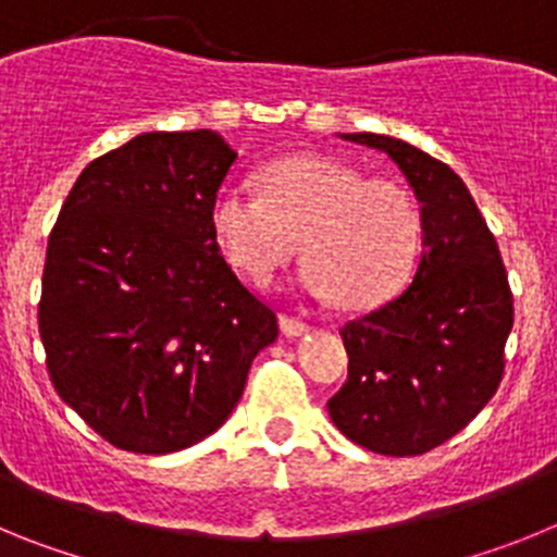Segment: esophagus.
Instances as JSON below:
<instances>
[{"mask_svg": "<svg viewBox=\"0 0 557 557\" xmlns=\"http://www.w3.org/2000/svg\"><path fill=\"white\" fill-rule=\"evenodd\" d=\"M278 323H282V332L287 334V337H301L304 332H309V323L301 321V318H293V314H282Z\"/></svg>", "mask_w": 557, "mask_h": 557, "instance_id": "esophagus-1", "label": "esophagus"}]
</instances>
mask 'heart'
Here are the masks:
<instances>
[{
	"instance_id": "heart-1",
	"label": "heart",
	"mask_w": 557,
	"mask_h": 557,
	"mask_svg": "<svg viewBox=\"0 0 557 557\" xmlns=\"http://www.w3.org/2000/svg\"><path fill=\"white\" fill-rule=\"evenodd\" d=\"M259 189L225 184L209 206L211 239L250 282L270 284L301 248L304 287L339 307H379L407 284L421 250V211L407 186L298 152L264 164Z\"/></svg>"
}]
</instances>
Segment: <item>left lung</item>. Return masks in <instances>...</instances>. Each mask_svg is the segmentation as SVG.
Instances as JSON below:
<instances>
[{
    "label": "left lung",
    "mask_w": 557,
    "mask_h": 557,
    "mask_svg": "<svg viewBox=\"0 0 557 557\" xmlns=\"http://www.w3.org/2000/svg\"><path fill=\"white\" fill-rule=\"evenodd\" d=\"M387 152L421 203L424 253L410 287L339 329L348 379L329 416L348 441L424 455L488 405L505 373L513 293L499 245L451 166L401 139L343 133Z\"/></svg>",
    "instance_id": "obj_1"
}]
</instances>
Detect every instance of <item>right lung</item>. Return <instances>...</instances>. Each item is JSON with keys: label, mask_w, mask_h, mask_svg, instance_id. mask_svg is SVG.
<instances>
[{"label": "right lung", "mask_w": 557, "mask_h": 557, "mask_svg": "<svg viewBox=\"0 0 557 557\" xmlns=\"http://www.w3.org/2000/svg\"><path fill=\"white\" fill-rule=\"evenodd\" d=\"M236 150L141 133L95 159L49 234L38 332L58 396L116 449L170 455L225 424L275 312L211 239Z\"/></svg>", "instance_id": "add662e5"}]
</instances>
